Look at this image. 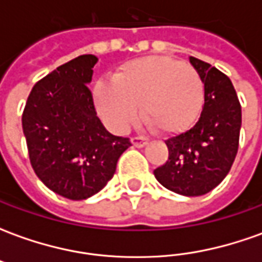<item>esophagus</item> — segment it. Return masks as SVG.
Instances as JSON below:
<instances>
[{
  "instance_id": "34e87169",
  "label": "esophagus",
  "mask_w": 262,
  "mask_h": 262,
  "mask_svg": "<svg viewBox=\"0 0 262 262\" xmlns=\"http://www.w3.org/2000/svg\"><path fill=\"white\" fill-rule=\"evenodd\" d=\"M132 143L135 147H143L147 143V137L144 136H133L132 137Z\"/></svg>"
}]
</instances>
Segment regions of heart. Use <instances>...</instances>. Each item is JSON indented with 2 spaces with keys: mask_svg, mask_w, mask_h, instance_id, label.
Returning a JSON list of instances; mask_svg holds the SVG:
<instances>
[{
  "mask_svg": "<svg viewBox=\"0 0 262 262\" xmlns=\"http://www.w3.org/2000/svg\"><path fill=\"white\" fill-rule=\"evenodd\" d=\"M99 112L115 130L135 120L137 105L146 122L165 135L187 129L203 101L202 78L192 66L165 56H148L126 63L114 82L95 88Z\"/></svg>",
  "mask_w": 262,
  "mask_h": 262,
  "instance_id": "b5f03b06",
  "label": "heart"
}]
</instances>
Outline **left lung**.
I'll list each match as a JSON object with an SVG mask.
<instances>
[{"instance_id":"left-lung-1","label":"left lung","mask_w":262,"mask_h":262,"mask_svg":"<svg viewBox=\"0 0 262 262\" xmlns=\"http://www.w3.org/2000/svg\"><path fill=\"white\" fill-rule=\"evenodd\" d=\"M189 61L202 78V111L189 130L165 140L168 160L154 176L172 192L201 196L225 180L236 159L242 105L227 75L196 57Z\"/></svg>"}]
</instances>
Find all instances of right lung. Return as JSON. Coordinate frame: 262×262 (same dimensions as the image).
Masks as SVG:
<instances>
[{"label":"right lung","instance_id":"obj_1","mask_svg":"<svg viewBox=\"0 0 262 262\" xmlns=\"http://www.w3.org/2000/svg\"><path fill=\"white\" fill-rule=\"evenodd\" d=\"M97 60L82 54L43 77L22 114L32 168L49 189L73 201L99 192L132 146L129 137L111 135L97 116L86 85Z\"/></svg>","mask_w":262,"mask_h":262}]
</instances>
